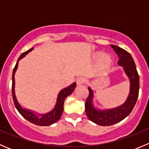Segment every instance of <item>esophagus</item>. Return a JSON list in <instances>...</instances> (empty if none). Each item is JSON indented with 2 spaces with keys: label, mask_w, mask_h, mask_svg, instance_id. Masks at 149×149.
Listing matches in <instances>:
<instances>
[{
  "label": "esophagus",
  "mask_w": 149,
  "mask_h": 149,
  "mask_svg": "<svg viewBox=\"0 0 149 149\" xmlns=\"http://www.w3.org/2000/svg\"><path fill=\"white\" fill-rule=\"evenodd\" d=\"M76 83H77L78 86L82 85V84L85 83V79L83 77H79L77 79V80H76Z\"/></svg>",
  "instance_id": "obj_1"
}]
</instances>
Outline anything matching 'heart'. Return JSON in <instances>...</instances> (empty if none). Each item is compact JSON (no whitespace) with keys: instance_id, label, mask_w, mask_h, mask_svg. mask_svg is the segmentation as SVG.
I'll use <instances>...</instances> for the list:
<instances>
[{"instance_id":"b5f03b06","label":"heart","mask_w":149,"mask_h":149,"mask_svg":"<svg viewBox=\"0 0 149 149\" xmlns=\"http://www.w3.org/2000/svg\"><path fill=\"white\" fill-rule=\"evenodd\" d=\"M99 57H101V55H99ZM109 63H110V60H109L108 58H104V60L103 61V66H104L105 68L108 67L109 65Z\"/></svg>"}]
</instances>
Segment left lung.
Instances as JSON below:
<instances>
[{
  "label": "left lung",
  "mask_w": 149,
  "mask_h": 149,
  "mask_svg": "<svg viewBox=\"0 0 149 149\" xmlns=\"http://www.w3.org/2000/svg\"><path fill=\"white\" fill-rule=\"evenodd\" d=\"M111 47L119 57L118 64L123 66L126 74L130 79V90L127 100L123 105L115 109L101 111L97 110L93 107V92L91 88H88L89 94L85 103L86 113L90 120L102 126L112 125L130 115L137 102L139 93V75L131 55L120 47L113 45H111Z\"/></svg>",
  "instance_id": "8db88e82"
}]
</instances>
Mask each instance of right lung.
<instances>
[{"label":"right lung","instance_id":"right-lung-1","mask_svg":"<svg viewBox=\"0 0 149 149\" xmlns=\"http://www.w3.org/2000/svg\"><path fill=\"white\" fill-rule=\"evenodd\" d=\"M33 49V47L29 49V50L26 51V52H23L22 55H20V57L18 59L17 63H16V65H15L14 68L13 70V75H12V97H13V102H14L15 107L17 109V110L19 111V113L25 118V119L27 120L28 121H29L30 123H33L34 125H37L40 126H47V125H50L53 124V123H56L57 121H58L61 118V115L63 113V104H64V101H65V98L68 96L70 95L72 92L74 90L75 87H76V84L73 83V84L70 86L67 87V88H64L62 91H61V92L58 94V101H57V104L55 105V108L52 109L51 112H49V113L45 114V115H40V116H37L35 114L33 113L31 111L28 110V109H25L24 108H22L21 107V105L19 104V102H17L16 100V95H15V91H14V86H15V79H14V74L15 72H16V69L18 68V63H19V61H20V59H22V58L25 56L26 54H28L30 51H31Z\"/></svg>","mask_w":149,"mask_h":149}]
</instances>
